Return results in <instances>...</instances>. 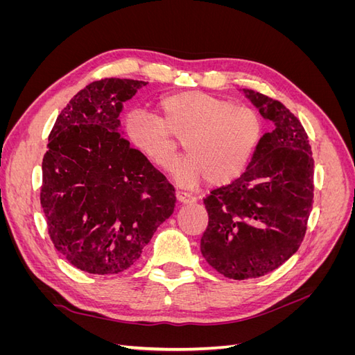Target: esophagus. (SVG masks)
<instances>
[{"label": "esophagus", "instance_id": "1", "mask_svg": "<svg viewBox=\"0 0 355 355\" xmlns=\"http://www.w3.org/2000/svg\"><path fill=\"white\" fill-rule=\"evenodd\" d=\"M176 198L180 204H191L196 201V198L191 194H188V192H182V191H176Z\"/></svg>", "mask_w": 355, "mask_h": 355}]
</instances>
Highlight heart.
<instances>
[{
	"instance_id": "1",
	"label": "heart",
	"mask_w": 355,
	"mask_h": 355,
	"mask_svg": "<svg viewBox=\"0 0 355 355\" xmlns=\"http://www.w3.org/2000/svg\"><path fill=\"white\" fill-rule=\"evenodd\" d=\"M158 118L133 110L124 116V136L149 163L168 168L178 153L173 139L184 137L187 157L171 167L182 187L207 180L219 187L239 179L249 166L262 136V120L249 106L200 90L161 96Z\"/></svg>"
}]
</instances>
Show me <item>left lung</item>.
Instances as JSON below:
<instances>
[{
  "label": "left lung",
  "mask_w": 355,
  "mask_h": 355,
  "mask_svg": "<svg viewBox=\"0 0 355 355\" xmlns=\"http://www.w3.org/2000/svg\"><path fill=\"white\" fill-rule=\"evenodd\" d=\"M274 130L265 133L244 173L204 198L209 225L201 253L234 280L277 270L306 232L314 198V159L302 124L286 106L243 89Z\"/></svg>",
  "instance_id": "left-lung-1"
}]
</instances>
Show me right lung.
I'll return each instance as SVG.
<instances>
[{
	"label": "right lung",
	"mask_w": 355,
	"mask_h": 355,
	"mask_svg": "<svg viewBox=\"0 0 355 355\" xmlns=\"http://www.w3.org/2000/svg\"><path fill=\"white\" fill-rule=\"evenodd\" d=\"M145 81L105 78L62 110L42 158L41 207L58 252L81 271L128 270L175 210V188L120 130Z\"/></svg>",
	"instance_id": "1"
}]
</instances>
